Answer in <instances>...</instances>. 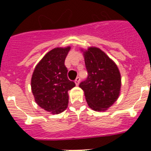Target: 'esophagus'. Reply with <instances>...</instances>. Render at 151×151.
I'll return each instance as SVG.
<instances>
[{
	"instance_id": "34e87169",
	"label": "esophagus",
	"mask_w": 151,
	"mask_h": 151,
	"mask_svg": "<svg viewBox=\"0 0 151 151\" xmlns=\"http://www.w3.org/2000/svg\"><path fill=\"white\" fill-rule=\"evenodd\" d=\"M79 82H80V78L79 77H77V78H76V80H75V83H76V85H79Z\"/></svg>"
}]
</instances>
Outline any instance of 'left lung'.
Wrapping results in <instances>:
<instances>
[{
	"instance_id": "1",
	"label": "left lung",
	"mask_w": 151,
	"mask_h": 151,
	"mask_svg": "<svg viewBox=\"0 0 151 151\" xmlns=\"http://www.w3.org/2000/svg\"><path fill=\"white\" fill-rule=\"evenodd\" d=\"M87 78L79 84L89 107L104 111L118 99L121 76L116 64L101 49L91 47L83 52Z\"/></svg>"
}]
</instances>
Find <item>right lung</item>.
Segmentation results:
<instances>
[{
  "instance_id": "right-lung-1",
  "label": "right lung",
  "mask_w": 151,
  "mask_h": 151,
  "mask_svg": "<svg viewBox=\"0 0 151 151\" xmlns=\"http://www.w3.org/2000/svg\"><path fill=\"white\" fill-rule=\"evenodd\" d=\"M70 47H56L47 53L33 72L31 87L37 104L53 114L67 108L68 91L76 86L67 77L65 59Z\"/></svg>"
}]
</instances>
